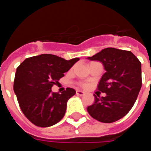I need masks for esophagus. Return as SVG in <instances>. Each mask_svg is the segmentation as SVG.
Returning a JSON list of instances; mask_svg holds the SVG:
<instances>
[{"mask_svg": "<svg viewBox=\"0 0 151 151\" xmlns=\"http://www.w3.org/2000/svg\"><path fill=\"white\" fill-rule=\"evenodd\" d=\"M76 94H77L78 95L82 96V95H85V92H83L82 91H76Z\"/></svg>", "mask_w": 151, "mask_h": 151, "instance_id": "34e87169", "label": "esophagus"}]
</instances>
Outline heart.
I'll return each mask as SVG.
<instances>
[{
  "label": "heart",
  "instance_id": "heart-1",
  "mask_svg": "<svg viewBox=\"0 0 151 151\" xmlns=\"http://www.w3.org/2000/svg\"><path fill=\"white\" fill-rule=\"evenodd\" d=\"M81 86H83V87H86V84H85V83H82V84H81Z\"/></svg>",
  "mask_w": 151,
  "mask_h": 151
}]
</instances>
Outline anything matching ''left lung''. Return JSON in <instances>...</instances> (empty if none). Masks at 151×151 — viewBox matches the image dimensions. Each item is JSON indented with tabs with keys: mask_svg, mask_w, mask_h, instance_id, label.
<instances>
[{
	"mask_svg": "<svg viewBox=\"0 0 151 151\" xmlns=\"http://www.w3.org/2000/svg\"><path fill=\"white\" fill-rule=\"evenodd\" d=\"M99 60L106 72L102 76L98 90L106 93L87 108L88 113L103 123H112L124 117L133 108L142 87L141 62L130 51L108 47L87 57Z\"/></svg>",
	"mask_w": 151,
	"mask_h": 151,
	"instance_id": "left-lung-1",
	"label": "left lung"
}]
</instances>
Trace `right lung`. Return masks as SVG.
<instances>
[{
	"mask_svg": "<svg viewBox=\"0 0 151 151\" xmlns=\"http://www.w3.org/2000/svg\"><path fill=\"white\" fill-rule=\"evenodd\" d=\"M78 60L41 54L27 58L17 68L14 91L22 111L35 125L52 126L64 117L75 90L69 87L59 94L52 91V87Z\"/></svg>",
	"mask_w": 151,
	"mask_h": 151,
	"instance_id": "right-lung-1",
	"label": "right lung"
}]
</instances>
